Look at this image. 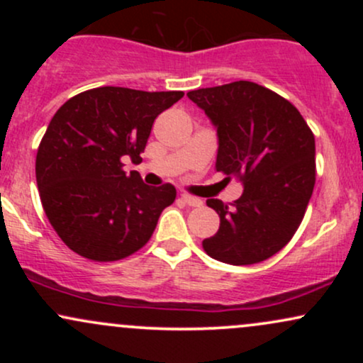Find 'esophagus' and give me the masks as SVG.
<instances>
[{
  "mask_svg": "<svg viewBox=\"0 0 363 363\" xmlns=\"http://www.w3.org/2000/svg\"><path fill=\"white\" fill-rule=\"evenodd\" d=\"M181 199L186 203V205H189V206H193V208L203 205L201 199L194 198V196H189V194H181Z\"/></svg>",
  "mask_w": 363,
  "mask_h": 363,
  "instance_id": "esophagus-1",
  "label": "esophagus"
}]
</instances>
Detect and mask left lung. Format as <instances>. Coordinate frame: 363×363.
<instances>
[{
  "instance_id": "left-lung-1",
  "label": "left lung",
  "mask_w": 363,
  "mask_h": 363,
  "mask_svg": "<svg viewBox=\"0 0 363 363\" xmlns=\"http://www.w3.org/2000/svg\"><path fill=\"white\" fill-rule=\"evenodd\" d=\"M216 129L215 169L235 177L242 194L218 213L220 228L203 249L227 264H256L289 244L315 182V141L301 112L254 82H234L187 94Z\"/></svg>"
}]
</instances>
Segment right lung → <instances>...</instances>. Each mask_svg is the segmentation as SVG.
Segmentation results:
<instances>
[{"instance_id":"obj_1","label":"right lung","mask_w":363,"mask_h":363,"mask_svg":"<svg viewBox=\"0 0 363 363\" xmlns=\"http://www.w3.org/2000/svg\"><path fill=\"white\" fill-rule=\"evenodd\" d=\"M184 91L101 86L74 95L49 123L35 158L37 187L52 228L91 261H118L143 247L176 187L147 186L136 170L153 121Z\"/></svg>"}]
</instances>
